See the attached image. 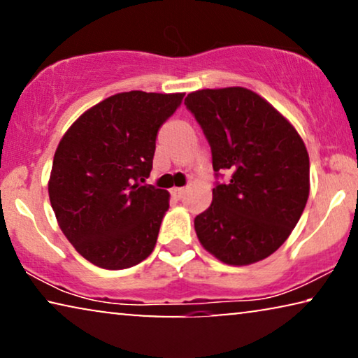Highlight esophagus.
<instances>
[{"instance_id":"1","label":"esophagus","mask_w":358,"mask_h":358,"mask_svg":"<svg viewBox=\"0 0 358 358\" xmlns=\"http://www.w3.org/2000/svg\"><path fill=\"white\" fill-rule=\"evenodd\" d=\"M184 194H185L184 187H173V189H171V195H173L174 199H182Z\"/></svg>"}]
</instances>
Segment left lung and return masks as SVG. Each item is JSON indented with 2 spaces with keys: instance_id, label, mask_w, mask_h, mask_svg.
<instances>
[{
  "instance_id": "8db88e82",
  "label": "left lung",
  "mask_w": 358,
  "mask_h": 358,
  "mask_svg": "<svg viewBox=\"0 0 358 358\" xmlns=\"http://www.w3.org/2000/svg\"><path fill=\"white\" fill-rule=\"evenodd\" d=\"M185 106L212 148V205L194 220L202 246L228 266H249L275 252L296 227L310 195V156L275 107L246 87L200 90Z\"/></svg>"
}]
</instances>
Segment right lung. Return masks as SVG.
Segmentation results:
<instances>
[{
	"instance_id": "obj_1",
	"label": "right lung",
	"mask_w": 358,
	"mask_h": 358,
	"mask_svg": "<svg viewBox=\"0 0 358 358\" xmlns=\"http://www.w3.org/2000/svg\"><path fill=\"white\" fill-rule=\"evenodd\" d=\"M184 92H119L78 117L53 156L48 197L73 248L120 271L153 252L169 192L145 182L156 135Z\"/></svg>"
}]
</instances>
